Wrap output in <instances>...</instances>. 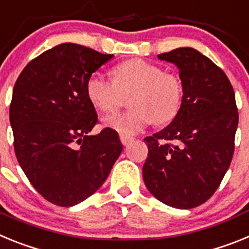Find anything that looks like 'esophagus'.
Here are the masks:
<instances>
[{"label":"esophagus","instance_id":"1","mask_svg":"<svg viewBox=\"0 0 249 249\" xmlns=\"http://www.w3.org/2000/svg\"><path fill=\"white\" fill-rule=\"evenodd\" d=\"M120 138H121V142H122L123 146H128L132 141L135 140V138L131 137V136H126V135H120Z\"/></svg>","mask_w":249,"mask_h":249}]
</instances>
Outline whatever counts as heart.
<instances>
[{
	"mask_svg": "<svg viewBox=\"0 0 249 249\" xmlns=\"http://www.w3.org/2000/svg\"><path fill=\"white\" fill-rule=\"evenodd\" d=\"M86 93L96 109L111 113L131 94L132 109L105 118L103 124L121 135H136L157 120L171 122L177 117L183 101L181 78L144 59L133 58L113 68V80L94 72L86 83Z\"/></svg>",
	"mask_w": 249,
	"mask_h": 249,
	"instance_id": "b5f03b06",
	"label": "heart"
}]
</instances>
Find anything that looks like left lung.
Segmentation results:
<instances>
[{
  "instance_id": "1",
  "label": "left lung",
  "mask_w": 249,
  "mask_h": 249,
  "mask_svg": "<svg viewBox=\"0 0 249 249\" xmlns=\"http://www.w3.org/2000/svg\"><path fill=\"white\" fill-rule=\"evenodd\" d=\"M158 58L179 70L183 101L166 128L144 138L143 181L162 203L190 210L212 197L230 167L238 126L236 97L226 73L195 48H176Z\"/></svg>"
}]
</instances>
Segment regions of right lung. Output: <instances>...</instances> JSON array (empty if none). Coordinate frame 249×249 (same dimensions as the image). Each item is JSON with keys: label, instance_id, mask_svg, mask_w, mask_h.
Segmentation results:
<instances>
[{"label": "right lung", "instance_id": "1", "mask_svg": "<svg viewBox=\"0 0 249 249\" xmlns=\"http://www.w3.org/2000/svg\"><path fill=\"white\" fill-rule=\"evenodd\" d=\"M112 57L62 43L32 59L15 83L10 122L17 160L35 190L56 206L93 195L123 149L114 129L89 135L98 120L86 83Z\"/></svg>", "mask_w": 249, "mask_h": 249}]
</instances>
